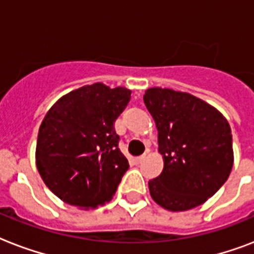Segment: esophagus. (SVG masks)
I'll return each instance as SVG.
<instances>
[{
    "label": "esophagus",
    "mask_w": 254,
    "mask_h": 254,
    "mask_svg": "<svg viewBox=\"0 0 254 254\" xmlns=\"http://www.w3.org/2000/svg\"><path fill=\"white\" fill-rule=\"evenodd\" d=\"M145 158H146V154L139 155V157H135V158H134V163H135V165H139V163L142 162V161H145Z\"/></svg>",
    "instance_id": "1"
}]
</instances>
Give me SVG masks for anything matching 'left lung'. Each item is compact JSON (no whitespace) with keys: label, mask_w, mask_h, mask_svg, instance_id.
<instances>
[{"label":"left lung","mask_w":254,"mask_h":254,"mask_svg":"<svg viewBox=\"0 0 254 254\" xmlns=\"http://www.w3.org/2000/svg\"><path fill=\"white\" fill-rule=\"evenodd\" d=\"M143 101L158 130L163 170L149 182L153 200L179 212L208 200L233 166L232 134L216 108L191 93L153 87Z\"/></svg>","instance_id":"obj_1"}]
</instances>
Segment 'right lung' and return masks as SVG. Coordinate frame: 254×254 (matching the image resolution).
<instances>
[{"label": "right lung", "instance_id": "obj_1", "mask_svg": "<svg viewBox=\"0 0 254 254\" xmlns=\"http://www.w3.org/2000/svg\"><path fill=\"white\" fill-rule=\"evenodd\" d=\"M130 93L125 87L95 83L62 96L46 113L35 163L45 185L61 200L81 209L112 200L129 167L119 149L115 123Z\"/></svg>", "mask_w": 254, "mask_h": 254}]
</instances>
